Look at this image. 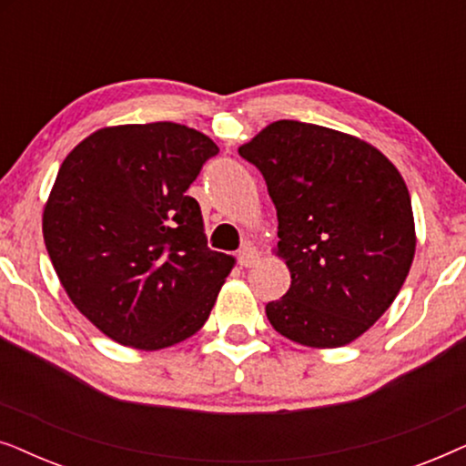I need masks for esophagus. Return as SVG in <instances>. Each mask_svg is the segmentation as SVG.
Listing matches in <instances>:
<instances>
[{"mask_svg": "<svg viewBox=\"0 0 466 466\" xmlns=\"http://www.w3.org/2000/svg\"><path fill=\"white\" fill-rule=\"evenodd\" d=\"M238 260H239L241 267H254L260 260V252L257 250V248L246 246V248H241V250H239Z\"/></svg>", "mask_w": 466, "mask_h": 466, "instance_id": "esophagus-1", "label": "esophagus"}]
</instances>
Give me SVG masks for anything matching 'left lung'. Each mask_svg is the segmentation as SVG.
I'll return each instance as SVG.
<instances>
[{
  "label": "left lung",
  "instance_id": "1",
  "mask_svg": "<svg viewBox=\"0 0 466 466\" xmlns=\"http://www.w3.org/2000/svg\"><path fill=\"white\" fill-rule=\"evenodd\" d=\"M278 209L290 289L267 303L271 327L308 348H341L390 308L416 254L403 176L365 139L276 120L239 146Z\"/></svg>",
  "mask_w": 466,
  "mask_h": 466
}]
</instances>
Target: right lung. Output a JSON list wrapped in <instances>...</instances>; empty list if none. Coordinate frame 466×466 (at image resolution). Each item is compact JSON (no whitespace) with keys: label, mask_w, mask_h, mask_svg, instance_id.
Here are the masks:
<instances>
[{"label":"right lung","mask_w":466,"mask_h":466,"mask_svg":"<svg viewBox=\"0 0 466 466\" xmlns=\"http://www.w3.org/2000/svg\"><path fill=\"white\" fill-rule=\"evenodd\" d=\"M214 155L201 131L148 123L104 127L61 163L44 244L72 303L120 346L152 352L193 337L233 269L187 195Z\"/></svg>","instance_id":"add662e5"}]
</instances>
